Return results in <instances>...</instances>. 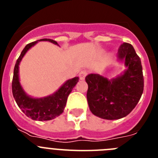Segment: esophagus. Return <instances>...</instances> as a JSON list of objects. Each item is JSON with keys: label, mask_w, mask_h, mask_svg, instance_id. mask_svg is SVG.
Segmentation results:
<instances>
[{"label": "esophagus", "mask_w": 158, "mask_h": 158, "mask_svg": "<svg viewBox=\"0 0 158 158\" xmlns=\"http://www.w3.org/2000/svg\"><path fill=\"white\" fill-rule=\"evenodd\" d=\"M87 74H88L87 71L82 70V71H81L80 73H79V77H80L81 80H84V79H85V77L87 76Z\"/></svg>", "instance_id": "obj_1"}]
</instances>
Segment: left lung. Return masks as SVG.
Masks as SVG:
<instances>
[{
  "label": "left lung",
  "instance_id": "obj_1",
  "mask_svg": "<svg viewBox=\"0 0 158 158\" xmlns=\"http://www.w3.org/2000/svg\"><path fill=\"white\" fill-rule=\"evenodd\" d=\"M117 55L127 67L123 74L111 80L96 73L85 77L89 109L93 115L109 120L123 118L131 112L144 89L141 59L133 46L123 43Z\"/></svg>",
  "mask_w": 158,
  "mask_h": 158
}]
</instances>
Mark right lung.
I'll return each instance as SVG.
<instances>
[{
	"label": "right lung",
	"instance_id": "1",
	"mask_svg": "<svg viewBox=\"0 0 158 158\" xmlns=\"http://www.w3.org/2000/svg\"><path fill=\"white\" fill-rule=\"evenodd\" d=\"M39 40L28 43L23 48L14 67L12 90L16 104L25 115L33 120H51L59 116L64 111L67 98L72 89L79 81L78 77L68 80L56 93L43 98H32L27 96L20 85L19 80V65L24 54L29 49L35 45ZM40 41H49L58 46V43L51 39H42Z\"/></svg>",
	"mask_w": 158,
	"mask_h": 158
}]
</instances>
